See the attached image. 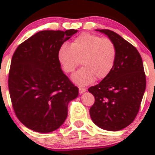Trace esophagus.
Here are the masks:
<instances>
[{"label": "esophagus", "mask_w": 155, "mask_h": 155, "mask_svg": "<svg viewBox=\"0 0 155 155\" xmlns=\"http://www.w3.org/2000/svg\"><path fill=\"white\" fill-rule=\"evenodd\" d=\"M85 91H86V88H84V87H79V93H81V94L84 92Z\"/></svg>", "instance_id": "obj_1"}]
</instances>
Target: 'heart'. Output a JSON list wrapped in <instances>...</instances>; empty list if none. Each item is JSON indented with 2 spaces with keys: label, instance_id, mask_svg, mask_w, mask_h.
<instances>
[{
  "label": "heart",
  "instance_id": "obj_1",
  "mask_svg": "<svg viewBox=\"0 0 155 155\" xmlns=\"http://www.w3.org/2000/svg\"><path fill=\"white\" fill-rule=\"evenodd\" d=\"M116 47L109 38L91 33H82L71 44L60 47L57 57L66 73L71 74L81 63L83 67L73 76L80 85L89 84L95 78L102 79L113 70L116 60Z\"/></svg>",
  "mask_w": 155,
  "mask_h": 155
}]
</instances>
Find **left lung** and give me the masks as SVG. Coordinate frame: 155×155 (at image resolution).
Here are the masks:
<instances>
[{"label": "left lung", "mask_w": 155, "mask_h": 155, "mask_svg": "<svg viewBox=\"0 0 155 155\" xmlns=\"http://www.w3.org/2000/svg\"><path fill=\"white\" fill-rule=\"evenodd\" d=\"M98 31L114 42L117 54L109 75L88 88L94 97L89 113L98 127L118 131L136 118L146 88V75L142 58L135 46L113 31Z\"/></svg>", "instance_id": "8db88e82"}]
</instances>
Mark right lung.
<instances>
[{
	"label": "right lung",
	"mask_w": 155,
	"mask_h": 155,
	"mask_svg": "<svg viewBox=\"0 0 155 155\" xmlns=\"http://www.w3.org/2000/svg\"><path fill=\"white\" fill-rule=\"evenodd\" d=\"M78 30H45L18 46L8 74L12 107L21 124L35 132L56 130L68 116L78 88L64 74L58 50Z\"/></svg>",
	"instance_id": "obj_1"
}]
</instances>
